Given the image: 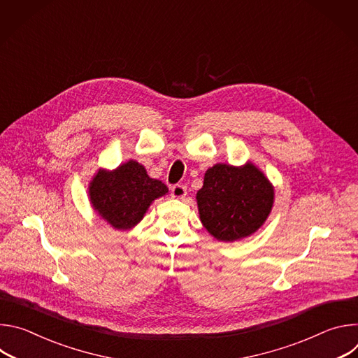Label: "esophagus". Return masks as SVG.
<instances>
[{"label":"esophagus","mask_w":358,"mask_h":358,"mask_svg":"<svg viewBox=\"0 0 358 358\" xmlns=\"http://www.w3.org/2000/svg\"><path fill=\"white\" fill-rule=\"evenodd\" d=\"M171 195L174 198H178V199H182L185 195H187V187L185 185H181V184H176L171 187Z\"/></svg>","instance_id":"obj_1"}]
</instances>
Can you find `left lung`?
Wrapping results in <instances>:
<instances>
[{"label":"left lung","instance_id":"left-lung-1","mask_svg":"<svg viewBox=\"0 0 358 358\" xmlns=\"http://www.w3.org/2000/svg\"><path fill=\"white\" fill-rule=\"evenodd\" d=\"M195 198L203 228L221 242H234L265 224L273 208L275 187L250 162L241 167L218 163L206 171Z\"/></svg>","mask_w":358,"mask_h":358}]
</instances>
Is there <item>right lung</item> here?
I'll return each instance as SVG.
<instances>
[{"label": "right lung", "mask_w": 358, "mask_h": 358, "mask_svg": "<svg viewBox=\"0 0 358 358\" xmlns=\"http://www.w3.org/2000/svg\"><path fill=\"white\" fill-rule=\"evenodd\" d=\"M166 194L167 185L148 177L144 166L136 160H129L115 170L99 169L89 182L92 208L119 231L134 228L151 202Z\"/></svg>", "instance_id": "add662e5"}]
</instances>
